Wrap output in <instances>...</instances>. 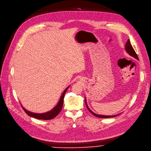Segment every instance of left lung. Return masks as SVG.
Segmentation results:
<instances>
[{"label": "left lung", "mask_w": 151, "mask_h": 151, "mask_svg": "<svg viewBox=\"0 0 151 151\" xmlns=\"http://www.w3.org/2000/svg\"><path fill=\"white\" fill-rule=\"evenodd\" d=\"M124 49H125V51L127 52V53H128L130 56H132V57H134V58H136V59L138 60V57H137V54H136V52H135L134 49L133 48L132 44H131L130 41H129V39L127 41V43L125 44V46H124ZM84 100H85V103H86V107H87V109L89 110V112H90L92 114H93V115H94V116H97V117H98V118H105V119H108V118H113V117H115V116H117V115H119L120 114H116V115H100V114H97L93 112V111H92V110L89 108V107H88V104H87V101H86V97H84Z\"/></svg>", "instance_id": "left-lung-1"}]
</instances>
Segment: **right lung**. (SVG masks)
Instances as JSON below:
<instances>
[{
  "label": "right lung",
  "instance_id": "1",
  "mask_svg": "<svg viewBox=\"0 0 151 151\" xmlns=\"http://www.w3.org/2000/svg\"><path fill=\"white\" fill-rule=\"evenodd\" d=\"M69 87H70V86H68L66 89L64 90V91L63 92L60 97L59 101H58L56 106L52 110L48 111V112H47L42 113V114L33 113L32 112H30V111H28L25 108H24L22 105V107H23V110H24V112L27 113L29 116H30L31 117H33V118H35V119H39V120H51L52 119H54V118H55L58 114L60 113V112L61 111L62 107H63V99H64L65 94L67 92V91Z\"/></svg>",
  "mask_w": 151,
  "mask_h": 151
}]
</instances>
